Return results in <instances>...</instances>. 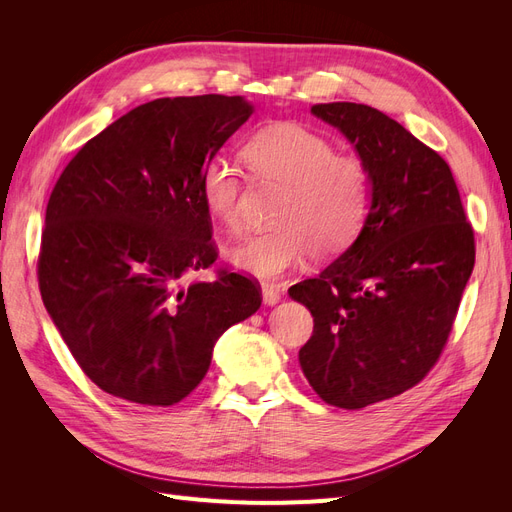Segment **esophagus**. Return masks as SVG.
I'll list each match as a JSON object with an SVG mask.
<instances>
[{"mask_svg": "<svg viewBox=\"0 0 512 512\" xmlns=\"http://www.w3.org/2000/svg\"><path fill=\"white\" fill-rule=\"evenodd\" d=\"M282 299V292L277 286H265L262 288V301H265L267 305H275L277 301Z\"/></svg>", "mask_w": 512, "mask_h": 512, "instance_id": "34e87169", "label": "esophagus"}]
</instances>
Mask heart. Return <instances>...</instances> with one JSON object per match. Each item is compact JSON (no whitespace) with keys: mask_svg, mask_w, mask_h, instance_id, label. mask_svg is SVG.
Returning a JSON list of instances; mask_svg holds the SVG:
<instances>
[{"mask_svg":"<svg viewBox=\"0 0 512 512\" xmlns=\"http://www.w3.org/2000/svg\"><path fill=\"white\" fill-rule=\"evenodd\" d=\"M243 158L256 181L282 185L271 209L273 228L230 247L239 271L275 280L309 252L342 254L363 230L371 181L363 160L337 153L329 138L301 123L280 121L245 138ZM245 179L237 166L213 160L200 175L205 209L226 228L239 230Z\"/></svg>","mask_w":512,"mask_h":512,"instance_id":"b5f03b06","label":"heart"}]
</instances>
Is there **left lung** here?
I'll list each match as a JSON object with an SVG mask.
<instances>
[{"mask_svg":"<svg viewBox=\"0 0 512 512\" xmlns=\"http://www.w3.org/2000/svg\"><path fill=\"white\" fill-rule=\"evenodd\" d=\"M369 170L361 235L288 294L314 316L299 350L307 382L329 406L359 410L421 382L453 331L474 269V230L451 166L401 123L367 104H314Z\"/></svg>","mask_w":512,"mask_h":512,"instance_id":"obj_1","label":"left lung"}]
</instances>
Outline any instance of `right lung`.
I'll use <instances>...</instances> for the list:
<instances>
[{
	"label": "right lung",
	"instance_id": "1",
	"mask_svg": "<svg viewBox=\"0 0 512 512\" xmlns=\"http://www.w3.org/2000/svg\"><path fill=\"white\" fill-rule=\"evenodd\" d=\"M241 96L158 98L87 141L46 205L38 286L85 376L108 395L175 406L218 337L262 303L232 269L181 288L218 260L200 175L247 117Z\"/></svg>",
	"mask_w": 512,
	"mask_h": 512
}]
</instances>
